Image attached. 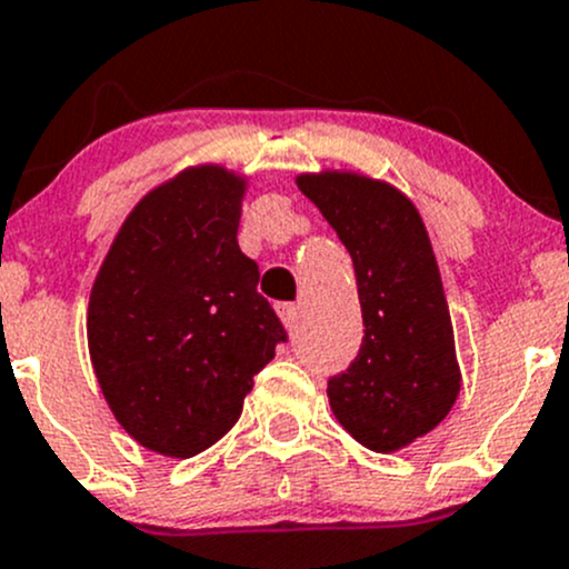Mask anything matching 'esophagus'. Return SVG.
<instances>
[{
  "instance_id": "obj_1",
  "label": "esophagus",
  "mask_w": 569,
  "mask_h": 569,
  "mask_svg": "<svg viewBox=\"0 0 569 569\" xmlns=\"http://www.w3.org/2000/svg\"><path fill=\"white\" fill-rule=\"evenodd\" d=\"M298 303H279L277 307V312H279V318H282V323L284 326H292L298 320Z\"/></svg>"
}]
</instances>
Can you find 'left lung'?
<instances>
[{
  "label": "left lung",
  "instance_id": "left-lung-1",
  "mask_svg": "<svg viewBox=\"0 0 569 569\" xmlns=\"http://www.w3.org/2000/svg\"><path fill=\"white\" fill-rule=\"evenodd\" d=\"M353 257L365 339L328 380L339 425L372 452H397L436 430L460 395L441 273L416 204L383 180L326 169L298 174Z\"/></svg>",
  "mask_w": 569,
  "mask_h": 569
}]
</instances>
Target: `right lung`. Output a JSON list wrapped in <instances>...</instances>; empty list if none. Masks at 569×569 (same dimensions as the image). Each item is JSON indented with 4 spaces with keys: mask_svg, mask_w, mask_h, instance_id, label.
<instances>
[{
    "mask_svg": "<svg viewBox=\"0 0 569 569\" xmlns=\"http://www.w3.org/2000/svg\"><path fill=\"white\" fill-rule=\"evenodd\" d=\"M243 194L219 163L183 169L139 199L92 284V370L122 430L163 458L230 432L287 339L238 246Z\"/></svg>",
    "mask_w": 569,
    "mask_h": 569,
    "instance_id": "obj_1",
    "label": "right lung"
}]
</instances>
